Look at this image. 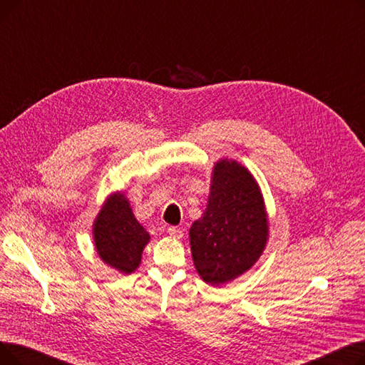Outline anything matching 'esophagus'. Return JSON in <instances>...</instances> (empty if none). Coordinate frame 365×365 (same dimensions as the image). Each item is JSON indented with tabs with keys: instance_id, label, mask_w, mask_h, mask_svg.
<instances>
[{
	"instance_id": "obj_1",
	"label": "esophagus",
	"mask_w": 365,
	"mask_h": 365,
	"mask_svg": "<svg viewBox=\"0 0 365 365\" xmlns=\"http://www.w3.org/2000/svg\"><path fill=\"white\" fill-rule=\"evenodd\" d=\"M167 232H168L170 237L178 238V240H180V238L183 237V231H182L180 227H178V226H170V227L167 229Z\"/></svg>"
}]
</instances>
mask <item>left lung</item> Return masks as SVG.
I'll use <instances>...</instances> for the list:
<instances>
[{"label":"left lung","mask_w":365,"mask_h":365,"mask_svg":"<svg viewBox=\"0 0 365 365\" xmlns=\"http://www.w3.org/2000/svg\"><path fill=\"white\" fill-rule=\"evenodd\" d=\"M210 190L207 210L189 231L190 252L200 277L220 285L250 269L260 257L267 220L259 186L241 164L219 161Z\"/></svg>","instance_id":"left-lung-1"}]
</instances>
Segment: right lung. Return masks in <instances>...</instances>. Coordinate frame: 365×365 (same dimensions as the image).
Segmentation results:
<instances>
[{
    "label": "right lung",
    "mask_w": 365,
    "mask_h": 365,
    "mask_svg": "<svg viewBox=\"0 0 365 365\" xmlns=\"http://www.w3.org/2000/svg\"><path fill=\"white\" fill-rule=\"evenodd\" d=\"M93 232L96 250L106 264L123 274H131L139 266L149 234L134 217L123 194L108 200L94 222Z\"/></svg>",
    "instance_id": "1"
}]
</instances>
